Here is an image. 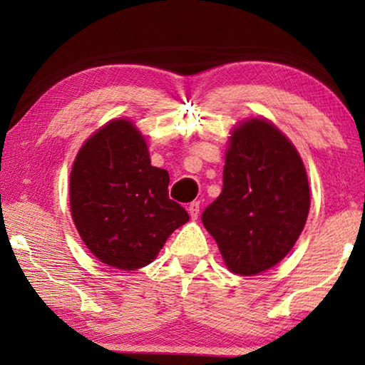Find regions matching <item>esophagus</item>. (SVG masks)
Returning a JSON list of instances; mask_svg holds the SVG:
<instances>
[{
	"instance_id": "esophagus-1",
	"label": "esophagus",
	"mask_w": 365,
	"mask_h": 365,
	"mask_svg": "<svg viewBox=\"0 0 365 365\" xmlns=\"http://www.w3.org/2000/svg\"><path fill=\"white\" fill-rule=\"evenodd\" d=\"M188 212H190V217L193 219V220H196V219H197V215H200V201H193V202H190V206H188Z\"/></svg>"
}]
</instances>
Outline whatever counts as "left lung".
I'll list each match as a JSON object with an SVG mask.
<instances>
[{"instance_id": "obj_1", "label": "left lung", "mask_w": 365, "mask_h": 365, "mask_svg": "<svg viewBox=\"0 0 365 365\" xmlns=\"http://www.w3.org/2000/svg\"><path fill=\"white\" fill-rule=\"evenodd\" d=\"M309 206L307 174L292 141L269 120L250 119L232 132L222 193L201 220L228 269L257 275L292 251Z\"/></svg>"}]
</instances>
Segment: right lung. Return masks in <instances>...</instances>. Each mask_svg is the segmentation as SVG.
Listing matches in <instances>:
<instances>
[{"mask_svg":"<svg viewBox=\"0 0 365 365\" xmlns=\"http://www.w3.org/2000/svg\"><path fill=\"white\" fill-rule=\"evenodd\" d=\"M168 188V170L151 165L138 128L108 122L80 148L71 172V212L86 248L120 270L153 262L190 219Z\"/></svg>","mask_w":365,"mask_h":365,"instance_id":"1","label":"right lung"}]
</instances>
